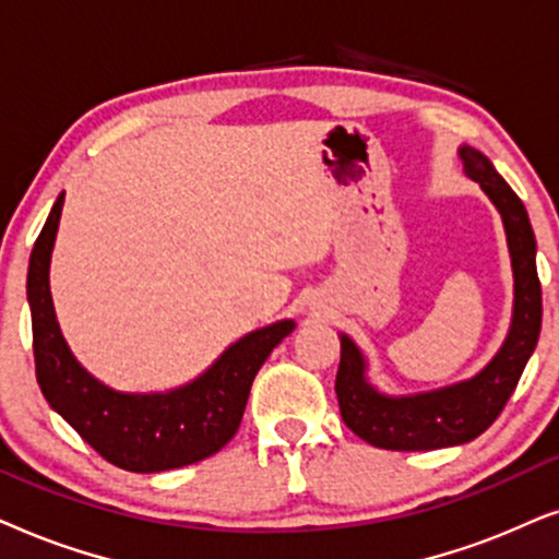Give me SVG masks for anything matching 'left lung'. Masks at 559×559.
I'll return each instance as SVG.
<instances>
[{"mask_svg": "<svg viewBox=\"0 0 559 559\" xmlns=\"http://www.w3.org/2000/svg\"><path fill=\"white\" fill-rule=\"evenodd\" d=\"M465 174L480 183L501 212L513 267V319L498 355L471 381L416 396H383L366 381V360L355 342L342 334L337 381L342 421L360 440L381 450L419 452L465 444L483 435L503 412L542 326V286L537 275V240L522 199L498 176L490 160L471 145L460 147Z\"/></svg>", "mask_w": 559, "mask_h": 559, "instance_id": "left-lung-1", "label": "left lung"}]
</instances>
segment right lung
<instances>
[{"label": "right lung", "mask_w": 559, "mask_h": 559, "mask_svg": "<svg viewBox=\"0 0 559 559\" xmlns=\"http://www.w3.org/2000/svg\"><path fill=\"white\" fill-rule=\"evenodd\" d=\"M61 210L63 193L37 235L27 271L35 376L43 396L79 431L81 440L122 471H174L219 452L240 429L260 366L296 324L284 319L250 332L183 389L168 393L111 391L79 366L56 322L48 267Z\"/></svg>", "instance_id": "1"}]
</instances>
